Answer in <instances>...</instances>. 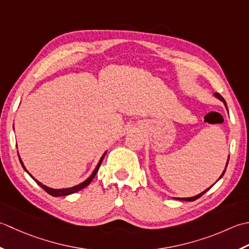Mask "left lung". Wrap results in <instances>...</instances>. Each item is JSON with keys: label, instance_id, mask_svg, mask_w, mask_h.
I'll list each match as a JSON object with an SVG mask.
<instances>
[{"label": "left lung", "instance_id": "obj_1", "mask_svg": "<svg viewBox=\"0 0 249 249\" xmlns=\"http://www.w3.org/2000/svg\"><path fill=\"white\" fill-rule=\"evenodd\" d=\"M214 95L216 96V98L217 99H219L220 101H222V102H224V104H225V106H226V107H227V103H226V101H225V99L224 98H222V96L219 94V93H214ZM228 109V108H227ZM228 162H229V158H228ZM228 162H227V164H226V169H227V165H228ZM226 169H225V171L224 172H222V174L220 175V177H219V178H218V180H219L220 178H221V177L222 176H224V174L226 173ZM212 188V186L210 187V188L209 189H206V190H204V191H203V192H201V194H199V195H196V196H191V197H175V199H177V200H181V201H195V200H196V199H199V197L200 196H202L203 195H204L205 194V192L207 191V190H210Z\"/></svg>", "mask_w": 249, "mask_h": 249}]
</instances>
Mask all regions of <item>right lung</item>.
<instances>
[{
	"label": "right lung",
	"mask_w": 249,
	"mask_h": 249,
	"mask_svg": "<svg viewBox=\"0 0 249 249\" xmlns=\"http://www.w3.org/2000/svg\"><path fill=\"white\" fill-rule=\"evenodd\" d=\"M106 153H107V151H105V153L102 155V157H101V159H100V161H99V163H98V165L95 166V169L93 170V172H92V174H91L87 179H86L85 181H83V182H80L79 185H76V186H74V187H71V188H63V189H53V188H49V187H47V186H45V185H43L42 182H39L37 179H35L34 177L29 173L28 172V170L25 169V166H24V164H23V162H22V160H21V158H20V156L18 155V157H19V161H20V163H21V165H22V167L24 169V171L27 172V173L32 177V178L36 181V184L38 185V186H40L42 187V188L47 192V194H49L50 196H69V195H72V194H75V192H77V191H79V190H82V189H84L85 187H87L91 181H92V179L94 178V176H95V174L98 173V171H99V169H100V165H101V163H102V161H103V159H104V157H105V155H106Z\"/></svg>",
	"instance_id": "obj_1"
}]
</instances>
